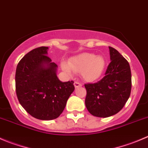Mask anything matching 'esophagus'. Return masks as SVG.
Instances as JSON below:
<instances>
[{"instance_id": "obj_1", "label": "esophagus", "mask_w": 148, "mask_h": 148, "mask_svg": "<svg viewBox=\"0 0 148 148\" xmlns=\"http://www.w3.org/2000/svg\"><path fill=\"white\" fill-rule=\"evenodd\" d=\"M74 84V87H75V88H78V87H82V84L80 82H75Z\"/></svg>"}]
</instances>
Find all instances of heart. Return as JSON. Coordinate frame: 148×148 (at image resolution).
<instances>
[{
	"mask_svg": "<svg viewBox=\"0 0 148 148\" xmlns=\"http://www.w3.org/2000/svg\"><path fill=\"white\" fill-rule=\"evenodd\" d=\"M106 60L103 56H96L93 53H84L72 57L68 63L61 62V68L69 74L72 71L75 72L81 71L82 77L88 82H92L98 79L106 68Z\"/></svg>",
	"mask_w": 148,
	"mask_h": 148,
	"instance_id": "obj_1",
	"label": "heart"
}]
</instances>
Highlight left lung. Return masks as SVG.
<instances>
[{
    "label": "left lung",
    "instance_id": "1",
    "mask_svg": "<svg viewBox=\"0 0 148 148\" xmlns=\"http://www.w3.org/2000/svg\"><path fill=\"white\" fill-rule=\"evenodd\" d=\"M110 63L105 76L96 83L84 84L85 106L92 115L111 116L125 106L131 94L132 74L128 61L112 47H109Z\"/></svg>",
    "mask_w": 148,
    "mask_h": 148
}]
</instances>
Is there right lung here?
<instances>
[{
  "mask_svg": "<svg viewBox=\"0 0 148 148\" xmlns=\"http://www.w3.org/2000/svg\"><path fill=\"white\" fill-rule=\"evenodd\" d=\"M48 47L34 48L18 62L16 92L29 114L40 120H53L64 111L74 90V82H62L56 76L57 65L46 55Z\"/></svg>",
  "mask_w": 148,
  "mask_h": 148,
  "instance_id": "1",
  "label": "right lung"
}]
</instances>
